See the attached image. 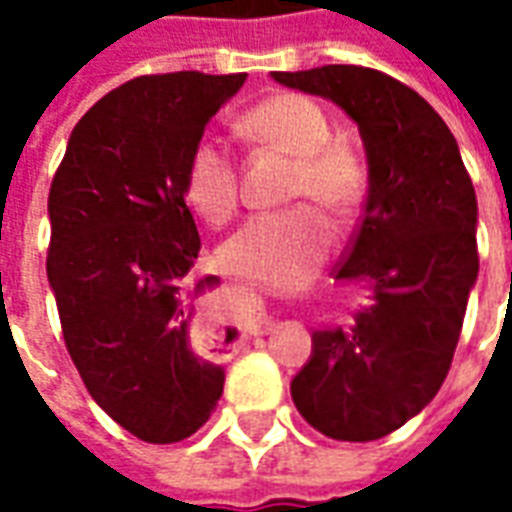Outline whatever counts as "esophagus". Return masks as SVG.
Returning a JSON list of instances; mask_svg holds the SVG:
<instances>
[{"mask_svg":"<svg viewBox=\"0 0 512 512\" xmlns=\"http://www.w3.org/2000/svg\"><path fill=\"white\" fill-rule=\"evenodd\" d=\"M244 334H266L271 329V315L266 310V301L257 296L255 290H246L244 296Z\"/></svg>","mask_w":512,"mask_h":512,"instance_id":"34e87169","label":"esophagus"}]
</instances>
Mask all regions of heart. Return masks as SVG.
I'll list each match as a JSON object with an SVG mask.
<instances>
[{
	"mask_svg": "<svg viewBox=\"0 0 512 512\" xmlns=\"http://www.w3.org/2000/svg\"><path fill=\"white\" fill-rule=\"evenodd\" d=\"M238 131L257 145L293 158L290 200H315L323 211L348 216L365 194V167L332 142V123L321 106L296 93L271 95L238 117ZM183 194L208 224H224L238 208V175L216 136L191 147L183 169ZM332 246L323 213L301 202L285 211L257 213L219 249V266L249 285L293 290L318 271Z\"/></svg>",
	"mask_w": 512,
	"mask_h": 512,
	"instance_id": "1",
	"label": "heart"
}]
</instances>
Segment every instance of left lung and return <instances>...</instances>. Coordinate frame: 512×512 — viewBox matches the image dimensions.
<instances>
[{
  "label": "left lung",
  "mask_w": 512,
  "mask_h": 512,
  "mask_svg": "<svg viewBox=\"0 0 512 512\" xmlns=\"http://www.w3.org/2000/svg\"><path fill=\"white\" fill-rule=\"evenodd\" d=\"M359 126L367 202L334 277L362 282L348 326H318L290 381L299 414L337 441H376L417 417L447 378L477 282V197L439 112L373 68L271 73Z\"/></svg>",
  "instance_id": "left-lung-1"
}]
</instances>
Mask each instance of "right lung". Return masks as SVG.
<instances>
[{
    "instance_id": "right-lung-1",
    "label": "right lung",
    "mask_w": 512,
    "mask_h": 512,
    "mask_svg": "<svg viewBox=\"0 0 512 512\" xmlns=\"http://www.w3.org/2000/svg\"><path fill=\"white\" fill-rule=\"evenodd\" d=\"M246 73L139 76L104 95L71 131L51 180L46 274L87 392L117 425L172 444L211 419L224 367L191 343L186 285L200 233L183 194L191 147Z\"/></svg>"
}]
</instances>
